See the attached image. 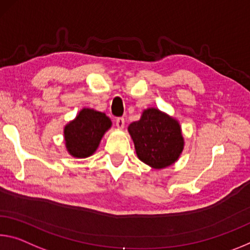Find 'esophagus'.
I'll use <instances>...</instances> for the list:
<instances>
[{"instance_id": "1", "label": "esophagus", "mask_w": 250, "mask_h": 250, "mask_svg": "<svg viewBox=\"0 0 250 250\" xmlns=\"http://www.w3.org/2000/svg\"><path fill=\"white\" fill-rule=\"evenodd\" d=\"M116 125L119 129H124L125 128V118H117Z\"/></svg>"}]
</instances>
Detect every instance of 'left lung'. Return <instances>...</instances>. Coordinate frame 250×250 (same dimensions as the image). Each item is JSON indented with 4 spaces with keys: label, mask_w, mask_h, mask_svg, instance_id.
I'll use <instances>...</instances> for the list:
<instances>
[{
    "label": "left lung",
    "mask_w": 250,
    "mask_h": 250,
    "mask_svg": "<svg viewBox=\"0 0 250 250\" xmlns=\"http://www.w3.org/2000/svg\"><path fill=\"white\" fill-rule=\"evenodd\" d=\"M128 131L138 158L154 169L175 164L184 150L179 122L156 108L145 110L140 120L128 126Z\"/></svg>",
    "instance_id": "left-lung-1"
}]
</instances>
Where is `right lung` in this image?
<instances>
[{
  "label": "right lung",
  "instance_id": "add662e5",
  "mask_svg": "<svg viewBox=\"0 0 250 250\" xmlns=\"http://www.w3.org/2000/svg\"><path fill=\"white\" fill-rule=\"evenodd\" d=\"M112 125L105 113L84 108L64 126L65 148L74 158L92 156L104 134Z\"/></svg>",
  "mask_w": 250,
  "mask_h": 250
}]
</instances>
